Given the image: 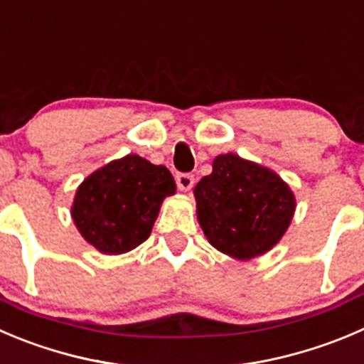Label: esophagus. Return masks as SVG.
<instances>
[{"label":"esophagus","instance_id":"1","mask_svg":"<svg viewBox=\"0 0 364 364\" xmlns=\"http://www.w3.org/2000/svg\"><path fill=\"white\" fill-rule=\"evenodd\" d=\"M176 186H178L180 191H191V188L195 186V175H191V173H178L176 175Z\"/></svg>","mask_w":364,"mask_h":364}]
</instances>
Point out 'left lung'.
Instances as JSON below:
<instances>
[{
	"label": "left lung",
	"mask_w": 364,
	"mask_h": 364,
	"mask_svg": "<svg viewBox=\"0 0 364 364\" xmlns=\"http://www.w3.org/2000/svg\"><path fill=\"white\" fill-rule=\"evenodd\" d=\"M196 216L207 241L228 257L248 261L272 250L296 209V198L273 169L236 154L218 155L195 188Z\"/></svg>",
	"instance_id": "1"
}]
</instances>
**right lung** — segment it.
<instances>
[{"label":"right lung","instance_id":"obj_1","mask_svg":"<svg viewBox=\"0 0 364 364\" xmlns=\"http://www.w3.org/2000/svg\"><path fill=\"white\" fill-rule=\"evenodd\" d=\"M175 193V178L166 166L128 154L92 171L78 186L71 218L98 252L127 254L150 237L162 202Z\"/></svg>","mask_w":364,"mask_h":364}]
</instances>
